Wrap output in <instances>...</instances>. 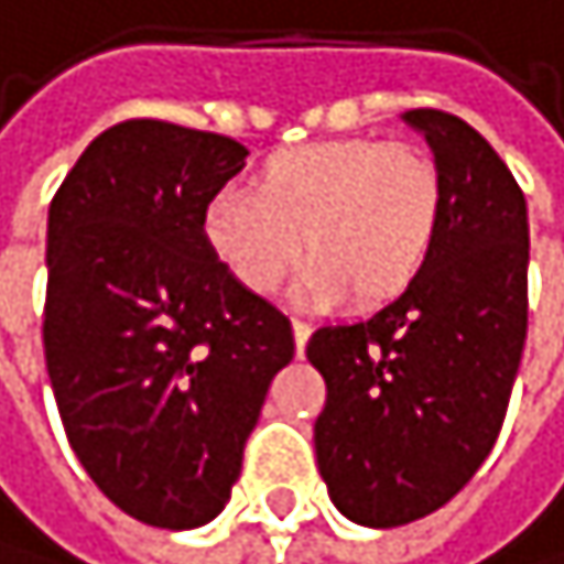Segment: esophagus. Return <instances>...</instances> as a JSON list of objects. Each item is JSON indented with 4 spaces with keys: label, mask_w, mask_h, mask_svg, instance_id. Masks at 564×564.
<instances>
[{
    "label": "esophagus",
    "mask_w": 564,
    "mask_h": 564,
    "mask_svg": "<svg viewBox=\"0 0 564 564\" xmlns=\"http://www.w3.org/2000/svg\"><path fill=\"white\" fill-rule=\"evenodd\" d=\"M291 328H294V346H297V356L304 352V346H307V338H311V325L307 322H301V318H294L291 322Z\"/></svg>",
    "instance_id": "obj_1"
}]
</instances>
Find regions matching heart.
<instances>
[{
	"label": "heart",
	"mask_w": 564,
	"mask_h": 564,
	"mask_svg": "<svg viewBox=\"0 0 564 564\" xmlns=\"http://www.w3.org/2000/svg\"><path fill=\"white\" fill-rule=\"evenodd\" d=\"M442 218L445 174L424 147L343 140L273 153L253 195L218 191L202 212V239L249 294L284 284L304 242V301L380 304L421 276Z\"/></svg>",
	"instance_id": "1"
}]
</instances>
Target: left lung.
Returning a JSON list of instances; mask_svg holds the SVG:
<instances>
[{
    "label": "left lung",
    "instance_id": "left-lung-1",
    "mask_svg": "<svg viewBox=\"0 0 564 564\" xmlns=\"http://www.w3.org/2000/svg\"><path fill=\"white\" fill-rule=\"evenodd\" d=\"M445 174V218L414 284L373 318L325 325L318 473L335 507L400 528L445 507L494 452L528 338V202L497 150L458 116H404Z\"/></svg>",
    "mask_w": 564,
    "mask_h": 564
}]
</instances>
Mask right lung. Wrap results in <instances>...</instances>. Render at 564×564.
<instances>
[{"mask_svg":"<svg viewBox=\"0 0 564 564\" xmlns=\"http://www.w3.org/2000/svg\"><path fill=\"white\" fill-rule=\"evenodd\" d=\"M246 147L126 119L51 202L43 356L67 442L129 517L202 528L226 507L270 380L294 356L284 311L239 288L202 212Z\"/></svg>","mask_w":564,"mask_h":564,"instance_id":"add662e5","label":"right lung"}]
</instances>
